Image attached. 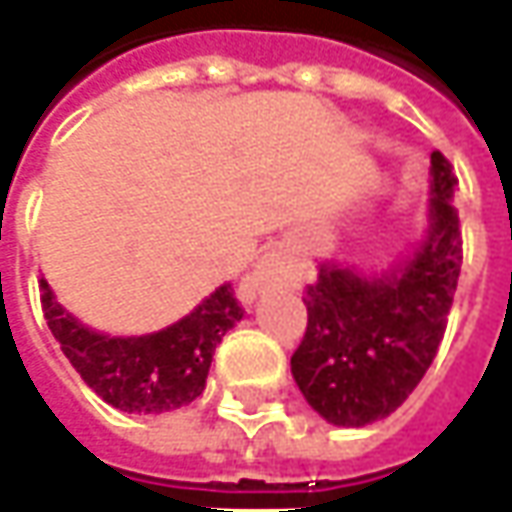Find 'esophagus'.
I'll list each match as a JSON object with an SVG mask.
<instances>
[{"label": "esophagus", "instance_id": "obj_1", "mask_svg": "<svg viewBox=\"0 0 512 512\" xmlns=\"http://www.w3.org/2000/svg\"><path fill=\"white\" fill-rule=\"evenodd\" d=\"M297 277V269H294V260H291L286 252H269L257 260V266L252 269V274L243 277L240 283V294L246 300H255L260 291L277 289V286H291Z\"/></svg>", "mask_w": 512, "mask_h": 512}]
</instances>
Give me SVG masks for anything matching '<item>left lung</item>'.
<instances>
[{"label":"left lung","instance_id":"left-lung-1","mask_svg":"<svg viewBox=\"0 0 512 512\" xmlns=\"http://www.w3.org/2000/svg\"><path fill=\"white\" fill-rule=\"evenodd\" d=\"M425 229L385 269L317 263L303 303L309 326L291 357L300 394L326 422L362 428L397 411L431 368L462 269L456 175L431 155Z\"/></svg>","mask_w":512,"mask_h":512}]
</instances>
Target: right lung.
Returning <instances> with one entry per match:
<instances>
[{"label": "right lung", "mask_w": 512, "mask_h": 512, "mask_svg": "<svg viewBox=\"0 0 512 512\" xmlns=\"http://www.w3.org/2000/svg\"><path fill=\"white\" fill-rule=\"evenodd\" d=\"M42 309L64 357L98 397L124 414L152 416L201 397L215 348L243 320L232 283L218 286L172 326L130 337L84 326L56 300L45 277Z\"/></svg>", "instance_id": "obj_1"}]
</instances>
